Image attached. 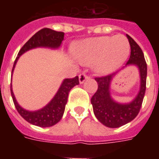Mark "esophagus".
I'll return each instance as SVG.
<instances>
[{
  "label": "esophagus",
  "instance_id": "obj_1",
  "mask_svg": "<svg viewBox=\"0 0 159 159\" xmlns=\"http://www.w3.org/2000/svg\"><path fill=\"white\" fill-rule=\"evenodd\" d=\"M89 77V76H88L86 73H81L79 75V82L80 83H83L84 81L86 79H88Z\"/></svg>",
  "mask_w": 159,
  "mask_h": 159
}]
</instances>
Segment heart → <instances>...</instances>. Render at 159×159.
<instances>
[{
	"label": "heart",
	"instance_id": "b5f03b06",
	"mask_svg": "<svg viewBox=\"0 0 159 159\" xmlns=\"http://www.w3.org/2000/svg\"><path fill=\"white\" fill-rule=\"evenodd\" d=\"M129 40L123 35L100 36L81 41L73 46V53L84 65L93 64L97 72L107 74L123 64L129 54Z\"/></svg>",
	"mask_w": 159,
	"mask_h": 159
}]
</instances>
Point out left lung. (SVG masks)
I'll return each mask as SVG.
<instances>
[{
    "mask_svg": "<svg viewBox=\"0 0 159 159\" xmlns=\"http://www.w3.org/2000/svg\"><path fill=\"white\" fill-rule=\"evenodd\" d=\"M127 38L131 52L126 65H135L140 70V89L135 99L129 104H119L111 98L109 89L114 74L94 78L98 83V89L91 98L93 113L100 123L109 128H119L134 119L140 111L146 93L147 66L143 52L133 38L129 35H127Z\"/></svg>",
    "mask_w": 159,
    "mask_h": 159,
    "instance_id": "1",
    "label": "left lung"
}]
</instances>
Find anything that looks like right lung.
I'll list each match as a JSON object with an SVG mask.
<instances>
[{
    "label": "right lung",
    "instance_id": "add662e5",
    "mask_svg": "<svg viewBox=\"0 0 159 159\" xmlns=\"http://www.w3.org/2000/svg\"><path fill=\"white\" fill-rule=\"evenodd\" d=\"M64 35H65L64 32L56 31L48 28H43L40 30L39 31H37L19 50L18 56L13 64L12 74L17 60L19 59L21 54L30 49L35 48L37 47H48L52 48H59L64 40ZM77 84H79L78 76L64 80L59 91L57 92L55 96L53 97V99L44 108L36 111H28L23 109L22 107H20L15 100V97L12 90V85H11V94L16 109L24 119L33 125L46 128V127L53 126L62 118L63 114L65 112L66 105L67 103V98L70 90Z\"/></svg>",
    "mask_w": 159,
    "mask_h": 159
}]
</instances>
